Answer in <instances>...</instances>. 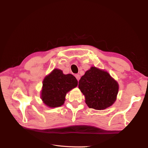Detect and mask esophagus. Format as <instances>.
I'll return each instance as SVG.
<instances>
[{
	"instance_id": "1",
	"label": "esophagus",
	"mask_w": 148,
	"mask_h": 148,
	"mask_svg": "<svg viewBox=\"0 0 148 148\" xmlns=\"http://www.w3.org/2000/svg\"><path fill=\"white\" fill-rule=\"evenodd\" d=\"M75 77H76V78L77 79L78 81H79V79H80V75H79V74H77V75H75Z\"/></svg>"
}]
</instances>
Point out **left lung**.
I'll use <instances>...</instances> for the list:
<instances>
[{"mask_svg": "<svg viewBox=\"0 0 148 148\" xmlns=\"http://www.w3.org/2000/svg\"><path fill=\"white\" fill-rule=\"evenodd\" d=\"M78 88L89 108L104 110L117 99L119 86L107 71L91 66L80 78Z\"/></svg>", "mask_w": 148, "mask_h": 148, "instance_id": "1", "label": "left lung"}]
</instances>
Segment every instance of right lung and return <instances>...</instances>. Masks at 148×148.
I'll return each instance as SVG.
<instances>
[{
	"label": "right lung",
	"instance_id": "add662e5",
	"mask_svg": "<svg viewBox=\"0 0 148 148\" xmlns=\"http://www.w3.org/2000/svg\"><path fill=\"white\" fill-rule=\"evenodd\" d=\"M77 85V79L73 75H65L61 70L55 69L43 79L41 99L50 108L60 107L64 105L67 92Z\"/></svg>",
	"mask_w": 148,
	"mask_h": 148
}]
</instances>
